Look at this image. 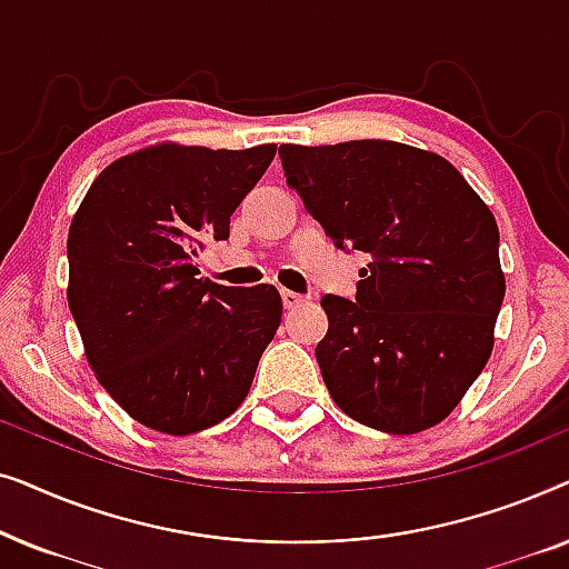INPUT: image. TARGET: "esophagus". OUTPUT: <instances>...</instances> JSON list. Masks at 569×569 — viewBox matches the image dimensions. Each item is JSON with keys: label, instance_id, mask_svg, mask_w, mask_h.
Segmentation results:
<instances>
[{"label": "esophagus", "instance_id": "obj_1", "mask_svg": "<svg viewBox=\"0 0 569 569\" xmlns=\"http://www.w3.org/2000/svg\"><path fill=\"white\" fill-rule=\"evenodd\" d=\"M300 302H306V298H302V295H298V292H292V290H282V306L290 310V308H298Z\"/></svg>", "mask_w": 569, "mask_h": 569}]
</instances>
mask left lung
I'll return each instance as SVG.
<instances>
[{
	"instance_id": "1",
	"label": "left lung",
	"mask_w": 569,
	"mask_h": 569,
	"mask_svg": "<svg viewBox=\"0 0 569 569\" xmlns=\"http://www.w3.org/2000/svg\"><path fill=\"white\" fill-rule=\"evenodd\" d=\"M287 183L339 248L370 253L355 300L326 295L316 360L337 407L391 435L458 407L505 298L495 214L440 154L386 139L282 144Z\"/></svg>"
}]
</instances>
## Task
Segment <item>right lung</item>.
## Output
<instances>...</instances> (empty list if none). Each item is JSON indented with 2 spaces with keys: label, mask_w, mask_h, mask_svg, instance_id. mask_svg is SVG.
I'll use <instances>...</instances> for the list:
<instances>
[{
  "label": "right lung",
  "mask_w": 569,
  "mask_h": 569,
  "mask_svg": "<svg viewBox=\"0 0 569 569\" xmlns=\"http://www.w3.org/2000/svg\"><path fill=\"white\" fill-rule=\"evenodd\" d=\"M274 144L209 150L162 142L111 162L67 238V300L100 386L139 425L207 430L251 391L282 323L277 287L199 277L209 238L274 160Z\"/></svg>",
  "instance_id": "1"
}]
</instances>
